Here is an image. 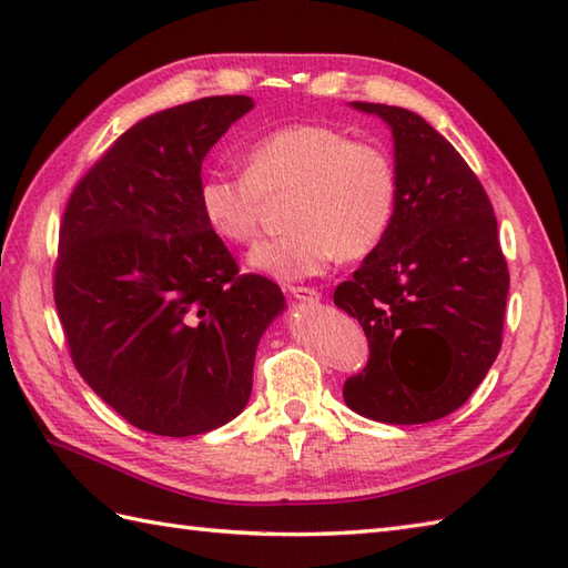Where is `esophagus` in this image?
<instances>
[{
  "instance_id": "esophagus-1",
  "label": "esophagus",
  "mask_w": 568,
  "mask_h": 568,
  "mask_svg": "<svg viewBox=\"0 0 568 568\" xmlns=\"http://www.w3.org/2000/svg\"><path fill=\"white\" fill-rule=\"evenodd\" d=\"M287 291H291V295L295 297V300H300V303H320V297H322V293L320 291H315V287H287Z\"/></svg>"
}]
</instances>
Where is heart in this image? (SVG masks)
<instances>
[{
  "label": "heart",
  "mask_w": 568,
  "mask_h": 568,
  "mask_svg": "<svg viewBox=\"0 0 568 568\" xmlns=\"http://www.w3.org/2000/svg\"><path fill=\"white\" fill-rule=\"evenodd\" d=\"M291 192L285 236L261 241L248 268L295 283L320 275L339 256L366 258L388 234L397 204L390 155L324 124H291L253 141L244 175L210 173L200 183V212L226 244H251L263 197Z\"/></svg>",
  "instance_id": "heart-1"
}]
</instances>
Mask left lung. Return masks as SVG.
<instances>
[{
    "mask_svg": "<svg viewBox=\"0 0 568 568\" xmlns=\"http://www.w3.org/2000/svg\"><path fill=\"white\" fill-rule=\"evenodd\" d=\"M393 134L397 204L388 234L334 291L368 336V366L344 403L385 425H425L462 407L503 344L510 275L474 171L403 106L352 102Z\"/></svg>",
    "mask_w": 568,
    "mask_h": 568,
    "instance_id": "8db88e82",
    "label": "left lung"
}]
</instances>
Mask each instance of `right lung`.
<instances>
[{"instance_id":"right-lung-1","label":"right lung","mask_w":568,"mask_h":568,"mask_svg":"<svg viewBox=\"0 0 568 568\" xmlns=\"http://www.w3.org/2000/svg\"><path fill=\"white\" fill-rule=\"evenodd\" d=\"M253 110L244 94L141 119L72 190L55 307L72 364L129 425L192 437L246 407L263 332L285 297L239 275L200 212L202 161Z\"/></svg>"}]
</instances>
